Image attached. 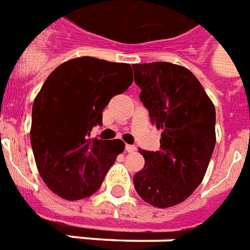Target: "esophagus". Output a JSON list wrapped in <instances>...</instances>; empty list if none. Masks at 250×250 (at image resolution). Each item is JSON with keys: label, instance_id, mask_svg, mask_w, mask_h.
<instances>
[{"label": "esophagus", "instance_id": "34e87169", "mask_svg": "<svg viewBox=\"0 0 250 250\" xmlns=\"http://www.w3.org/2000/svg\"><path fill=\"white\" fill-rule=\"evenodd\" d=\"M135 149H137V147L134 146V145H125V152H128V153L135 152Z\"/></svg>", "mask_w": 250, "mask_h": 250}]
</instances>
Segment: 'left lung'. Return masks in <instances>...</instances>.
Masks as SVG:
<instances>
[{
	"label": "left lung",
	"instance_id": "8db88e82",
	"mask_svg": "<svg viewBox=\"0 0 250 250\" xmlns=\"http://www.w3.org/2000/svg\"><path fill=\"white\" fill-rule=\"evenodd\" d=\"M132 68L150 122L163 130L157 152L139 150L145 167L134 175V186L147 204L174 207L198 188L207 172L216 144L215 106L188 68L164 61Z\"/></svg>",
	"mask_w": 250,
	"mask_h": 250
}]
</instances>
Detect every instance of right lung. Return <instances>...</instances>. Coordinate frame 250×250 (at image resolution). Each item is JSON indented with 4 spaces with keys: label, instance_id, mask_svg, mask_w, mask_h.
<instances>
[{
    "label": "right lung",
    "instance_id": "right-lung-1",
    "mask_svg": "<svg viewBox=\"0 0 250 250\" xmlns=\"http://www.w3.org/2000/svg\"><path fill=\"white\" fill-rule=\"evenodd\" d=\"M132 83L131 65L79 57L54 69L32 105L31 146L41 178L57 196L82 200L100 189L120 139L90 138L104 108Z\"/></svg>",
    "mask_w": 250,
    "mask_h": 250
}]
</instances>
